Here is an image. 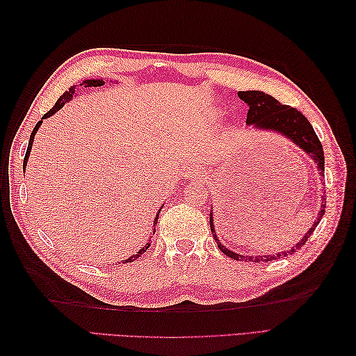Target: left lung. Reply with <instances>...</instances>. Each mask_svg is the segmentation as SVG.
<instances>
[{"instance_id": "8db88e82", "label": "left lung", "mask_w": 356, "mask_h": 356, "mask_svg": "<svg viewBox=\"0 0 356 356\" xmlns=\"http://www.w3.org/2000/svg\"><path fill=\"white\" fill-rule=\"evenodd\" d=\"M238 97L241 101L248 104V118H246V125L255 128V130H263V131H274L284 136L286 139H289L293 145H297L300 149H303L305 153L312 159L316 163V168L320 171V176L324 177V151L323 145L318 139V136L315 134L311 122L301 115L297 108H292L289 105H282L275 97H272L268 93L259 92V90H249V92H238ZM321 211L318 213V218L314 222V225L309 228V231L305 234V237L301 238L297 245L292 246L287 251H282L278 254H270V255H241L234 251H229L228 248L222 245V241L218 240L216 236V226H214V217H213V208H211L209 213V226L211 232L217 241V246L220 251L231 257V259L236 260H245V261H272L278 260L282 257H287L293 252H297L298 249L303 246L307 238L311 237V234L315 231L316 226H318L320 220L324 214V208H326V200H324V195H321Z\"/></svg>"}]
</instances>
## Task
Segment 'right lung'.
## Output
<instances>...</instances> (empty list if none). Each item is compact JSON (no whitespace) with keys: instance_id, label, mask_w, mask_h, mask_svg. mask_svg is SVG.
I'll list each match as a JSON object with an SVG mask.
<instances>
[{"instance_id":"right-lung-1","label":"right lung","mask_w":356,"mask_h":356,"mask_svg":"<svg viewBox=\"0 0 356 356\" xmlns=\"http://www.w3.org/2000/svg\"><path fill=\"white\" fill-rule=\"evenodd\" d=\"M105 84V81L104 79H86V81H82V84H79V86H84V87H101V86H104ZM76 95V86H73V87H70L69 90H67V92L59 97V99L56 101V104L53 105V108L51 110H49L47 113H45V115L42 116V119L40 120V122H38L36 125H35V128H33V131H32V134H30V139H29V147H27V151H26V157H24V163H22V168L26 170V166H27V161H29V156H30V149H32V145H33V139H35V134H36V131H38V128L41 127V124H42V120L44 119H47V118H50V116H53L55 115V113L58 111V110H61L64 105L67 104V102H70L72 99H73V96ZM163 207V205H162ZM162 209V208H161ZM161 209H159V213L156 214V218H154V225H153V229H151V232H156V225H157V218H159V214H161ZM149 245H151V240H148L147 241V245L145 246H142L139 251H138V254H133L131 257H128V259H125V260H122V263H128V261H134L136 259H139V257L147 251V249L149 248Z\"/></svg>"}]
</instances>
